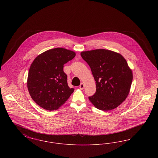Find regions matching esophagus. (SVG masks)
<instances>
[{
    "instance_id": "34e87169",
    "label": "esophagus",
    "mask_w": 158,
    "mask_h": 158,
    "mask_svg": "<svg viewBox=\"0 0 158 158\" xmlns=\"http://www.w3.org/2000/svg\"><path fill=\"white\" fill-rule=\"evenodd\" d=\"M84 87H85V85H84V84H83V83H81V85H80V86H79V88H80L81 89H83Z\"/></svg>"
}]
</instances>
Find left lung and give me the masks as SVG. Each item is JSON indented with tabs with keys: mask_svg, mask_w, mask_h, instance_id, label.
I'll return each instance as SVG.
<instances>
[{
	"mask_svg": "<svg viewBox=\"0 0 158 158\" xmlns=\"http://www.w3.org/2000/svg\"><path fill=\"white\" fill-rule=\"evenodd\" d=\"M81 55L96 81V92L89 101L100 110L117 108L127 97L133 80L127 61L120 54L105 49L82 52Z\"/></svg>",
	"mask_w": 158,
	"mask_h": 158,
	"instance_id": "left-lung-1",
	"label": "left lung"
}]
</instances>
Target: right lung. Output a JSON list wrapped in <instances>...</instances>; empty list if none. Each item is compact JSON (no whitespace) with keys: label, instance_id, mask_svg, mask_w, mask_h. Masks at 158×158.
<instances>
[{"label":"right lung","instance_id":"obj_1","mask_svg":"<svg viewBox=\"0 0 158 158\" xmlns=\"http://www.w3.org/2000/svg\"><path fill=\"white\" fill-rule=\"evenodd\" d=\"M66 48H56L38 55L31 65L27 79L30 95L46 110H57L66 102L74 89L68 86L64 64L75 57Z\"/></svg>","mask_w":158,"mask_h":158}]
</instances>
